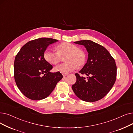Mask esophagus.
<instances>
[{
	"instance_id": "34e87169",
	"label": "esophagus",
	"mask_w": 133,
	"mask_h": 133,
	"mask_svg": "<svg viewBox=\"0 0 133 133\" xmlns=\"http://www.w3.org/2000/svg\"><path fill=\"white\" fill-rule=\"evenodd\" d=\"M62 75L63 76V77H65V76H67L68 74H66V73H62Z\"/></svg>"
}]
</instances>
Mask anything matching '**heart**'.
<instances>
[{
    "instance_id": "heart-1",
    "label": "heart",
    "mask_w": 133,
    "mask_h": 133,
    "mask_svg": "<svg viewBox=\"0 0 133 133\" xmlns=\"http://www.w3.org/2000/svg\"><path fill=\"white\" fill-rule=\"evenodd\" d=\"M57 52L46 50L44 52V58L50 64L56 65L61 61V56L65 57L66 62L55 68L56 71L67 73L75 70L77 66L83 65L85 61V55L83 51L74 44L63 42L56 47Z\"/></svg>"
}]
</instances>
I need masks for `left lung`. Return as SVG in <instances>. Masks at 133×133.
Instances as JSON below:
<instances>
[{"mask_svg": "<svg viewBox=\"0 0 133 133\" xmlns=\"http://www.w3.org/2000/svg\"><path fill=\"white\" fill-rule=\"evenodd\" d=\"M86 48L88 58L84 66L79 71L88 76L85 79L75 74L76 82L72 89L79 98L92 102L103 98L111 90L116 79L115 61L104 47L90 40L74 42Z\"/></svg>", "mask_w": 133, "mask_h": 133, "instance_id": "left-lung-1", "label": "left lung"}]
</instances>
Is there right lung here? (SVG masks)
I'll return each mask as SVG.
<instances>
[{
  "mask_svg": "<svg viewBox=\"0 0 133 133\" xmlns=\"http://www.w3.org/2000/svg\"><path fill=\"white\" fill-rule=\"evenodd\" d=\"M58 40L41 38L25 44L16 55L14 77L18 89L32 100L45 98L63 78L58 71L51 72L52 66L44 58L47 47Z\"/></svg>",
  "mask_w": 133,
  "mask_h": 133,
  "instance_id": "right-lung-1",
  "label": "right lung"
}]
</instances>
